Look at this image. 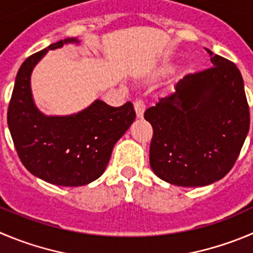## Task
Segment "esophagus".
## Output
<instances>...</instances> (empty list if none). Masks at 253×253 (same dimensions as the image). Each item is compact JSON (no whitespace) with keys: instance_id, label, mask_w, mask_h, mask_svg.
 <instances>
[{"instance_id":"esophagus-1","label":"esophagus","mask_w":253,"mask_h":253,"mask_svg":"<svg viewBox=\"0 0 253 253\" xmlns=\"http://www.w3.org/2000/svg\"><path fill=\"white\" fill-rule=\"evenodd\" d=\"M134 109H135L136 118H138V119H141V118L144 117V112H145V104H144L141 100H136V102L134 103Z\"/></svg>"}]
</instances>
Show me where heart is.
<instances>
[{
	"mask_svg": "<svg viewBox=\"0 0 253 253\" xmlns=\"http://www.w3.org/2000/svg\"><path fill=\"white\" fill-rule=\"evenodd\" d=\"M170 71V66L169 64H167V66L161 67L160 69H158V71L155 72V74H154V77H160V76H164L165 73H168V72Z\"/></svg>",
	"mask_w": 253,
	"mask_h": 253,
	"instance_id": "b5f03b06",
	"label": "heart"
}]
</instances>
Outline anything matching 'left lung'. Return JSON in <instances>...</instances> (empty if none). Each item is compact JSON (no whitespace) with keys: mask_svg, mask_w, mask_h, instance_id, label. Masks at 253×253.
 Returning a JSON list of instances; mask_svg holds the SVG:
<instances>
[{"mask_svg":"<svg viewBox=\"0 0 253 253\" xmlns=\"http://www.w3.org/2000/svg\"><path fill=\"white\" fill-rule=\"evenodd\" d=\"M206 50L213 67L185 76L174 93L144 113L154 130L151 169L176 186H206L222 179L236 163L250 129L239 68Z\"/></svg>","mask_w":253,"mask_h":253,"instance_id":"obj_1","label":"left lung"}]
</instances>
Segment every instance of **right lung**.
<instances>
[{
    "instance_id": "add662e5",
    "label": "right lung",
    "mask_w": 253,
    "mask_h": 253,
    "mask_svg": "<svg viewBox=\"0 0 253 253\" xmlns=\"http://www.w3.org/2000/svg\"><path fill=\"white\" fill-rule=\"evenodd\" d=\"M77 38L52 43L28 57L17 73L7 123L17 154L35 176L58 186H82L102 176L115 143L135 120L130 102L110 107L97 99L71 115H45L36 107L31 74L50 49Z\"/></svg>"
}]
</instances>
